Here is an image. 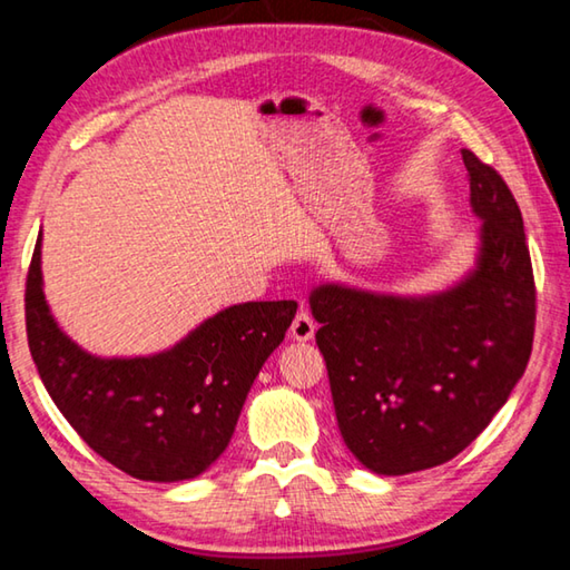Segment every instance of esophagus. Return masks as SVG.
Segmentation results:
<instances>
[{
    "label": "esophagus",
    "mask_w": 570,
    "mask_h": 570,
    "mask_svg": "<svg viewBox=\"0 0 570 570\" xmlns=\"http://www.w3.org/2000/svg\"><path fill=\"white\" fill-rule=\"evenodd\" d=\"M314 330H317V324H314L312 314L306 312V309L296 312V317H294V322H292V337H294L296 342H306V340L314 337Z\"/></svg>",
    "instance_id": "esophagus-1"
}]
</instances>
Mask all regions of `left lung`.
Segmentation results:
<instances>
[{
    "label": "left lung",
    "instance_id": "8db88e82",
    "mask_svg": "<svg viewBox=\"0 0 570 570\" xmlns=\"http://www.w3.org/2000/svg\"><path fill=\"white\" fill-rule=\"evenodd\" d=\"M482 223L480 266L426 299L320 286L312 314L347 449L377 474L454 459L525 373L535 278L518 200L500 171L462 149Z\"/></svg>",
    "mask_w": 570,
    "mask_h": 570
}]
</instances>
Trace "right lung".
Segmentation results:
<instances>
[{"mask_svg": "<svg viewBox=\"0 0 570 570\" xmlns=\"http://www.w3.org/2000/svg\"><path fill=\"white\" fill-rule=\"evenodd\" d=\"M294 314L292 299L238 304L161 355L101 360L50 317L40 238L24 284L27 345L50 399L98 456L144 482L193 480L223 454Z\"/></svg>", "mask_w": 570, "mask_h": 570, "instance_id": "right-lung-1", "label": "right lung"}]
</instances>
